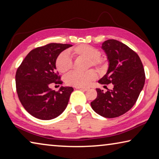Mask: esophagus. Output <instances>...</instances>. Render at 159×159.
Listing matches in <instances>:
<instances>
[{
  "label": "esophagus",
  "mask_w": 159,
  "mask_h": 159,
  "mask_svg": "<svg viewBox=\"0 0 159 159\" xmlns=\"http://www.w3.org/2000/svg\"><path fill=\"white\" fill-rule=\"evenodd\" d=\"M76 89L84 90V91H87V90H89V89H88V88H84V87H76Z\"/></svg>",
  "instance_id": "1"
}]
</instances>
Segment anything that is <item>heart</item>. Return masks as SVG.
Here are the masks:
<instances>
[{
  "label": "heart",
  "mask_w": 159,
  "mask_h": 159,
  "mask_svg": "<svg viewBox=\"0 0 159 159\" xmlns=\"http://www.w3.org/2000/svg\"><path fill=\"white\" fill-rule=\"evenodd\" d=\"M69 53L75 59L83 58L88 59V67L94 66L101 71L105 66V59L100 57L99 49L88 44H79L69 50ZM57 69L61 74H66L71 69L73 62L66 53L63 52L59 55L56 61ZM96 77V73L93 70L86 72L73 71L68 74L65 78L66 84L75 87L88 86L92 80Z\"/></svg>",
  "instance_id": "1"
}]
</instances>
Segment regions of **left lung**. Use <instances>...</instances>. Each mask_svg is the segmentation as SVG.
<instances>
[{
	"label": "left lung",
	"instance_id": "obj_1",
	"mask_svg": "<svg viewBox=\"0 0 159 159\" xmlns=\"http://www.w3.org/2000/svg\"><path fill=\"white\" fill-rule=\"evenodd\" d=\"M101 48L107 55L109 66L98 83L112 84L114 87L105 93L96 89L97 98L90 105L98 115L114 118L134 106L144 85L145 73L138 54L122 42L108 39L103 42Z\"/></svg>",
	"mask_w": 159,
	"mask_h": 159
}]
</instances>
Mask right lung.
Wrapping results in <instances>:
<instances>
[{
    "mask_svg": "<svg viewBox=\"0 0 159 159\" xmlns=\"http://www.w3.org/2000/svg\"><path fill=\"white\" fill-rule=\"evenodd\" d=\"M71 44L50 43L32 49L22 61L16 75L17 95L25 110L33 117L49 120L64 111L72 87L61 86L59 91L50 89L52 83L61 84L57 73L56 61Z\"/></svg>",
    "mask_w": 159,
    "mask_h": 159,
    "instance_id": "1",
    "label": "right lung"
}]
</instances>
